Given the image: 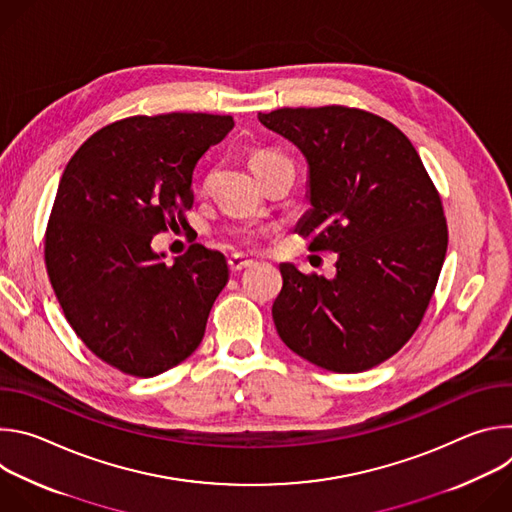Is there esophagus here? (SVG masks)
<instances>
[{
	"label": "esophagus",
	"instance_id": "34e87169",
	"mask_svg": "<svg viewBox=\"0 0 512 512\" xmlns=\"http://www.w3.org/2000/svg\"><path fill=\"white\" fill-rule=\"evenodd\" d=\"M227 263H229V269H231L233 273H239V271H243V269H247V267L253 265V261L247 259L245 255H231Z\"/></svg>",
	"mask_w": 512,
	"mask_h": 512
}]
</instances>
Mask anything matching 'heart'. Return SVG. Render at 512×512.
Segmentation results:
<instances>
[{
    "mask_svg": "<svg viewBox=\"0 0 512 512\" xmlns=\"http://www.w3.org/2000/svg\"><path fill=\"white\" fill-rule=\"evenodd\" d=\"M271 156H275V154L257 152V154H253V158H251V166L257 164L259 160H265V158H271ZM231 237L237 239V241H243V243H251V241L255 239V231H251V229H235V231H231Z\"/></svg>",
    "mask_w": 512,
    "mask_h": 512,
    "instance_id": "heart-1",
    "label": "heart"
}]
</instances>
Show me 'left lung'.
<instances>
[{"label":"left lung","mask_w":512,"mask_h":512,"mask_svg":"<svg viewBox=\"0 0 512 512\" xmlns=\"http://www.w3.org/2000/svg\"><path fill=\"white\" fill-rule=\"evenodd\" d=\"M257 117L308 162L312 208L296 231L312 251L338 253L332 279L279 265L277 334L326 371L373 369L429 306L448 249L442 198L405 133L379 115L330 105Z\"/></svg>","instance_id":"left-lung-1"}]
</instances>
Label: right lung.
Returning a JSON list of instances; mask_svg holds the SVG:
<instances>
[{
  "label": "right lung",
  "instance_id": "1",
  "mask_svg": "<svg viewBox=\"0 0 512 512\" xmlns=\"http://www.w3.org/2000/svg\"><path fill=\"white\" fill-rule=\"evenodd\" d=\"M233 127L231 115L129 117L91 135L64 168L46 229L48 277L72 330L121 373L156 377L204 336L229 281L225 255L196 243L166 265L152 239L186 223L194 166Z\"/></svg>",
  "mask_w": 512,
  "mask_h": 512
}]
</instances>
